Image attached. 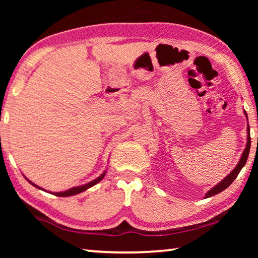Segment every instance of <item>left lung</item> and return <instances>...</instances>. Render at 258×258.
I'll return each instance as SVG.
<instances>
[{
  "label": "left lung",
  "instance_id": "left-lung-1",
  "mask_svg": "<svg viewBox=\"0 0 258 258\" xmlns=\"http://www.w3.org/2000/svg\"><path fill=\"white\" fill-rule=\"evenodd\" d=\"M244 115H246V118L248 120V116H247L246 111H244ZM249 131H250L249 125H248L247 126V145H246V148H244V150L242 152L241 158H240L239 163L237 164V166H235V167L233 168V171L231 172L228 176H225L223 180H222L220 183H217L215 186H213L212 189L209 190L206 195H205V198H209V197H212V196H215L217 194H220V192H222L223 190H225L226 187L230 186L231 183H232L235 180V177L238 176V174L242 169L244 164H246L248 155H249V150H250V132H249Z\"/></svg>",
  "mask_w": 258,
  "mask_h": 258
}]
</instances>
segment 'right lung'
I'll use <instances>...</instances> for the list:
<instances>
[{"mask_svg": "<svg viewBox=\"0 0 258 258\" xmlns=\"http://www.w3.org/2000/svg\"><path fill=\"white\" fill-rule=\"evenodd\" d=\"M106 173H107V171H104L101 175H100L99 177H97V178H94L93 181H91V182H89V183H86V184H83V185H80V186H74V187H72V189H68V190H66V191H61V192H52V194H53L54 196H58V197H69V196H74V195H78V194H81V192H83V191H85V190H87V189H90L91 186H93V185H95L97 184V183H99L100 181L102 180V178L104 177V175H106ZM26 180H27L30 184L32 185H34L35 187H37V189H41V190H44V189H42L41 186H38V185H36V184H34V183L32 182V181H29L27 177H26ZM45 191V190H44ZM50 192V191H49ZM51 194V192H50Z\"/></svg>", "mask_w": 258, "mask_h": 258, "instance_id": "obj_1", "label": "right lung"}]
</instances>
